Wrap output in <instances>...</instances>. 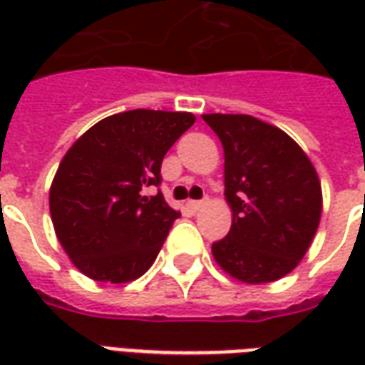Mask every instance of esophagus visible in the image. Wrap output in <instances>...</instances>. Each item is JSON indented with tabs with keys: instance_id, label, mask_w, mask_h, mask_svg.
<instances>
[{
	"instance_id": "esophagus-1",
	"label": "esophagus",
	"mask_w": 365,
	"mask_h": 365,
	"mask_svg": "<svg viewBox=\"0 0 365 365\" xmlns=\"http://www.w3.org/2000/svg\"><path fill=\"white\" fill-rule=\"evenodd\" d=\"M207 199H203V201H187V207H190L191 211H199L201 207L205 205Z\"/></svg>"
}]
</instances>
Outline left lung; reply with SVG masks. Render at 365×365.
<instances>
[{"instance_id": "left-lung-1", "label": "left lung", "mask_w": 365, "mask_h": 365, "mask_svg": "<svg viewBox=\"0 0 365 365\" xmlns=\"http://www.w3.org/2000/svg\"><path fill=\"white\" fill-rule=\"evenodd\" d=\"M225 150L229 235L211 246L238 282L269 283L295 269L319 229L321 182L311 160L282 128L250 115H203Z\"/></svg>"}]
</instances>
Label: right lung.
<instances>
[{
	"instance_id": "right-lung-1",
	"label": "right lung",
	"mask_w": 365,
	"mask_h": 365,
	"mask_svg": "<svg viewBox=\"0 0 365 365\" xmlns=\"http://www.w3.org/2000/svg\"><path fill=\"white\" fill-rule=\"evenodd\" d=\"M195 123L191 113L133 109L96 123L60 162L51 217L60 245L83 275L127 283L150 268L180 217L162 193V160Z\"/></svg>"
}]
</instances>
